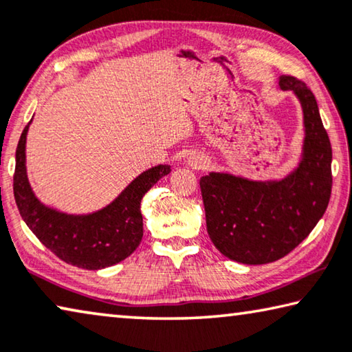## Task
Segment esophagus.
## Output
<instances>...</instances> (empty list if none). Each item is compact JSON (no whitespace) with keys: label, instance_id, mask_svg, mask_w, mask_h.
Segmentation results:
<instances>
[{"label":"esophagus","instance_id":"34e87169","mask_svg":"<svg viewBox=\"0 0 352 352\" xmlns=\"http://www.w3.org/2000/svg\"><path fill=\"white\" fill-rule=\"evenodd\" d=\"M188 162H190L192 166H203L204 165V160L203 159H198V157H192Z\"/></svg>","mask_w":352,"mask_h":352}]
</instances>
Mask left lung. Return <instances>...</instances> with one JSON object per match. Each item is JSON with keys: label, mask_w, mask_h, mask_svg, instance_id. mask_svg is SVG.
Here are the masks:
<instances>
[{"label": "left lung", "mask_w": 352, "mask_h": 352, "mask_svg": "<svg viewBox=\"0 0 352 352\" xmlns=\"http://www.w3.org/2000/svg\"><path fill=\"white\" fill-rule=\"evenodd\" d=\"M278 86L293 91L304 111L305 138L297 168L282 181H250L230 173L199 179L208 234L217 250L242 264H266L288 255L310 234L332 192V148L315 96L291 75Z\"/></svg>", "instance_id": "8db88e82"}]
</instances>
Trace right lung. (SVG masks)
I'll return each mask as SVG.
<instances>
[{"mask_svg": "<svg viewBox=\"0 0 352 352\" xmlns=\"http://www.w3.org/2000/svg\"><path fill=\"white\" fill-rule=\"evenodd\" d=\"M30 124L19 140L14 173L15 203L28 228L59 259L82 269L110 267L131 256L143 237L142 198L160 177L168 175L170 165L143 171L100 210L83 215L59 212L41 203L30 186L25 153Z\"/></svg>", "mask_w": 352, "mask_h": 352, "instance_id": "1", "label": "right lung"}]
</instances>
